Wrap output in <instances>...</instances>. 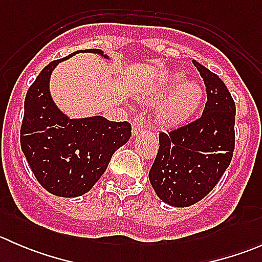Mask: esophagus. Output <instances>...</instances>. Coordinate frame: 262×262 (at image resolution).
Here are the masks:
<instances>
[{
    "label": "esophagus",
    "instance_id": "1",
    "mask_svg": "<svg viewBox=\"0 0 262 262\" xmlns=\"http://www.w3.org/2000/svg\"><path fill=\"white\" fill-rule=\"evenodd\" d=\"M146 128V119L143 116H137L133 120V125H132V132H133L134 137H138L142 132Z\"/></svg>",
    "mask_w": 262,
    "mask_h": 262
}]
</instances>
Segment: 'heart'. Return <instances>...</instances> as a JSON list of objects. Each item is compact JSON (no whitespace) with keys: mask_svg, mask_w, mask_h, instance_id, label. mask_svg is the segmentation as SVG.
I'll use <instances>...</instances> for the list:
<instances>
[{"mask_svg":"<svg viewBox=\"0 0 262 262\" xmlns=\"http://www.w3.org/2000/svg\"><path fill=\"white\" fill-rule=\"evenodd\" d=\"M185 80V75L175 72L171 75L165 92L179 86L163 102L158 112V119L166 126H179L186 123L199 109L203 100V87L198 82Z\"/></svg>","mask_w":262,"mask_h":262,"instance_id":"obj_1","label":"heart"}]
</instances>
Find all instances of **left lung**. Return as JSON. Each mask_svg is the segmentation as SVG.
I'll return each instance as SVG.
<instances>
[{
    "instance_id": "obj_1",
    "label": "left lung",
    "mask_w": 262,
    "mask_h": 262,
    "mask_svg": "<svg viewBox=\"0 0 262 262\" xmlns=\"http://www.w3.org/2000/svg\"><path fill=\"white\" fill-rule=\"evenodd\" d=\"M192 62L207 87L204 112L192 123L160 133L157 157L148 175L157 196L175 208L207 196L228 168L234 149L233 99L215 73Z\"/></svg>"
}]
</instances>
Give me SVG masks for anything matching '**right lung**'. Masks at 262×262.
Wrapping results in <instances>:
<instances>
[{
    "label": "right lung",
    "instance_id": "1",
    "mask_svg": "<svg viewBox=\"0 0 262 262\" xmlns=\"http://www.w3.org/2000/svg\"><path fill=\"white\" fill-rule=\"evenodd\" d=\"M78 53L110 59L100 49H83L49 63L26 92L20 132L21 149L36 180L50 194L62 198L89 192L115 150L132 136L128 121H110L101 115L70 118L57 106L50 94L53 71Z\"/></svg>",
    "mask_w": 262,
    "mask_h": 262
}]
</instances>
